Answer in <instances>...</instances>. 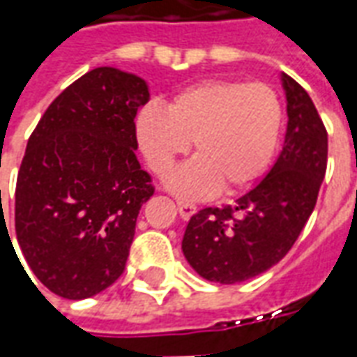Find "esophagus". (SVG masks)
I'll list each match as a JSON object with an SVG mask.
<instances>
[{
	"label": "esophagus",
	"mask_w": 357,
	"mask_h": 357,
	"mask_svg": "<svg viewBox=\"0 0 357 357\" xmlns=\"http://www.w3.org/2000/svg\"><path fill=\"white\" fill-rule=\"evenodd\" d=\"M178 210H179V216L183 218V220H189V218L193 216L195 212H197V206H195L193 202L178 201Z\"/></svg>",
	"instance_id": "obj_1"
}]
</instances>
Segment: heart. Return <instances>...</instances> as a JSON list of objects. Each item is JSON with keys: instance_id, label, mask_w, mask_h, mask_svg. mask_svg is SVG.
<instances>
[{"instance_id": "b5f03b06", "label": "heart", "mask_w": 357, "mask_h": 357, "mask_svg": "<svg viewBox=\"0 0 357 357\" xmlns=\"http://www.w3.org/2000/svg\"><path fill=\"white\" fill-rule=\"evenodd\" d=\"M283 126L275 89L241 80H206L183 89L164 109L151 102L137 116V141L151 170L166 176L193 143L195 156L168 181L201 199L220 187L233 193L262 176Z\"/></svg>"}]
</instances>
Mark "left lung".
<instances>
[{"label":"left lung","instance_id":"left-lung-1","mask_svg":"<svg viewBox=\"0 0 357 357\" xmlns=\"http://www.w3.org/2000/svg\"><path fill=\"white\" fill-rule=\"evenodd\" d=\"M287 133L268 176L235 204L202 208L191 216L183 255L204 279L243 283L273 268L298 239L314 212L327 170V130L314 101L289 74Z\"/></svg>","mask_w":357,"mask_h":357}]
</instances>
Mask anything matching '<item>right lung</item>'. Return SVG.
<instances>
[{
    "mask_svg": "<svg viewBox=\"0 0 357 357\" xmlns=\"http://www.w3.org/2000/svg\"><path fill=\"white\" fill-rule=\"evenodd\" d=\"M147 101L145 80L99 66L51 102L28 139L15 231L32 273L63 298H89L124 273L155 193L135 156L133 120Z\"/></svg>",
    "mask_w": 357,
    "mask_h": 357,
    "instance_id": "1",
    "label": "right lung"
}]
</instances>
